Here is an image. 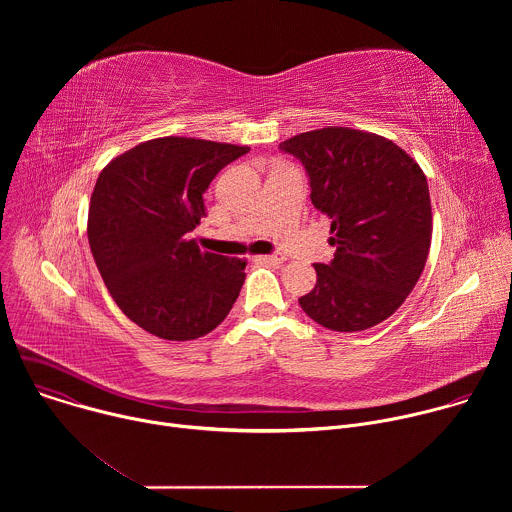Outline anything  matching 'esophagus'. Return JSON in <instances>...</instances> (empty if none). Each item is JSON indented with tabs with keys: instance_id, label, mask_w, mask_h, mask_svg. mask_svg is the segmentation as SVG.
<instances>
[{
	"instance_id": "34e87169",
	"label": "esophagus",
	"mask_w": 512,
	"mask_h": 512,
	"mask_svg": "<svg viewBox=\"0 0 512 512\" xmlns=\"http://www.w3.org/2000/svg\"><path fill=\"white\" fill-rule=\"evenodd\" d=\"M259 261H265V263H271V265H277V267H281L283 263H285V257L283 255H261V257H257Z\"/></svg>"
}]
</instances>
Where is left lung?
I'll list each match as a JSON object with an SVG mask.
<instances>
[{"label": "left lung", "instance_id": "1", "mask_svg": "<svg viewBox=\"0 0 512 512\" xmlns=\"http://www.w3.org/2000/svg\"><path fill=\"white\" fill-rule=\"evenodd\" d=\"M296 156L326 214L334 259L316 263L302 310L336 332L387 320L415 287L431 245L429 188L419 164L391 139L352 127H322L279 143Z\"/></svg>", "mask_w": 512, "mask_h": 512}]
</instances>
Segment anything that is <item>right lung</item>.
I'll return each mask as SVG.
<instances>
[{
	"label": "right lung",
	"mask_w": 512,
	"mask_h": 512,
	"mask_svg": "<svg viewBox=\"0 0 512 512\" xmlns=\"http://www.w3.org/2000/svg\"><path fill=\"white\" fill-rule=\"evenodd\" d=\"M249 152L196 137H156L99 174L87 235L119 310L164 340H194L221 324L239 298L247 261L200 251L190 233L208 184Z\"/></svg>",
	"instance_id": "right-lung-1"
}]
</instances>
